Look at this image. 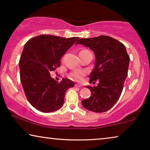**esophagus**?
<instances>
[{"label": "esophagus", "mask_w": 150, "mask_h": 150, "mask_svg": "<svg viewBox=\"0 0 150 150\" xmlns=\"http://www.w3.org/2000/svg\"><path fill=\"white\" fill-rule=\"evenodd\" d=\"M75 87H82L83 86L81 85H79V84H75Z\"/></svg>", "instance_id": "obj_1"}]
</instances>
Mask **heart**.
<instances>
[{
    "label": "heart",
    "instance_id": "1",
    "mask_svg": "<svg viewBox=\"0 0 150 150\" xmlns=\"http://www.w3.org/2000/svg\"><path fill=\"white\" fill-rule=\"evenodd\" d=\"M84 51H87V50H81V52H84ZM86 74V71L84 70H75L72 71L69 74V78L71 79L74 81H81L83 78L85 76Z\"/></svg>",
    "mask_w": 150,
    "mask_h": 150
}]
</instances>
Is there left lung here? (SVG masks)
Wrapping results in <instances>:
<instances>
[{
	"label": "left lung",
	"mask_w": 150,
	"mask_h": 150,
	"mask_svg": "<svg viewBox=\"0 0 150 150\" xmlns=\"http://www.w3.org/2000/svg\"><path fill=\"white\" fill-rule=\"evenodd\" d=\"M89 47L96 56V65L89 75V83L98 86L86 87L91 96L82 100L86 109L95 112H103L111 108L122 94L125 80L128 75L130 57L126 47L115 39L106 35L92 38H82L76 42Z\"/></svg>",
	"instance_id": "obj_1"
}]
</instances>
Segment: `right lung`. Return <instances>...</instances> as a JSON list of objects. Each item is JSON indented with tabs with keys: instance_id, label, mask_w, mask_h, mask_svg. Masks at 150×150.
Listing matches in <instances>:
<instances>
[{
	"instance_id": "add662e5",
	"label": "right lung",
	"mask_w": 150,
	"mask_h": 150,
	"mask_svg": "<svg viewBox=\"0 0 150 150\" xmlns=\"http://www.w3.org/2000/svg\"><path fill=\"white\" fill-rule=\"evenodd\" d=\"M78 39L40 35L24 45L19 61L20 81L28 101L36 109L50 112L63 106L65 92L74 83L67 79L58 83L50 72L60 66L61 58Z\"/></svg>"
}]
</instances>
